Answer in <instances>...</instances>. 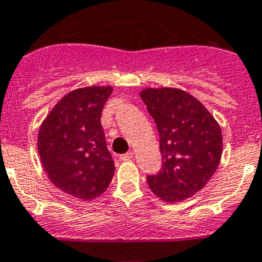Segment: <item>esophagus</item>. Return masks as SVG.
Instances as JSON below:
<instances>
[{"instance_id": "1", "label": "esophagus", "mask_w": 262, "mask_h": 262, "mask_svg": "<svg viewBox=\"0 0 262 262\" xmlns=\"http://www.w3.org/2000/svg\"><path fill=\"white\" fill-rule=\"evenodd\" d=\"M133 157H134V153L128 152V153H125V155H121L119 158H120V161H130Z\"/></svg>"}]
</instances>
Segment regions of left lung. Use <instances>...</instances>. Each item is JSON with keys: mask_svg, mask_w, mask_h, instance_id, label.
I'll return each instance as SVG.
<instances>
[{"mask_svg": "<svg viewBox=\"0 0 262 262\" xmlns=\"http://www.w3.org/2000/svg\"><path fill=\"white\" fill-rule=\"evenodd\" d=\"M141 97L160 134L162 167L147 182L168 203L187 199L203 189L218 168L222 130L204 105L172 87L144 89Z\"/></svg>", "mask_w": 262, "mask_h": 262, "instance_id": "8db88e82", "label": "left lung"}]
</instances>
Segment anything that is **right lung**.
<instances>
[{
  "label": "right lung",
  "mask_w": 262,
  "mask_h": 262,
  "mask_svg": "<svg viewBox=\"0 0 262 262\" xmlns=\"http://www.w3.org/2000/svg\"><path fill=\"white\" fill-rule=\"evenodd\" d=\"M112 92L110 86L71 91L39 129L38 150L49 180L77 199L97 198L114 176V161L101 125L102 107Z\"/></svg>",
  "instance_id": "add662e5"
}]
</instances>
